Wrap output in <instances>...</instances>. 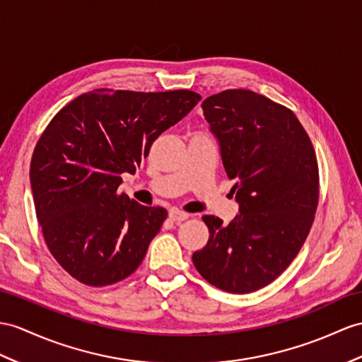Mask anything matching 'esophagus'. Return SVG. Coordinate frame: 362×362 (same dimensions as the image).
<instances>
[{"instance_id":"1","label":"esophagus","mask_w":362,"mask_h":362,"mask_svg":"<svg viewBox=\"0 0 362 362\" xmlns=\"http://www.w3.org/2000/svg\"><path fill=\"white\" fill-rule=\"evenodd\" d=\"M169 218L175 223H181V221H186V219L189 218V214H186V211H182V210H178V209H172L169 211Z\"/></svg>"}]
</instances>
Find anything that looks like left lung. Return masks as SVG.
<instances>
[{
  "instance_id": "1",
  "label": "left lung",
  "mask_w": 362,
  "mask_h": 362,
  "mask_svg": "<svg viewBox=\"0 0 362 362\" xmlns=\"http://www.w3.org/2000/svg\"><path fill=\"white\" fill-rule=\"evenodd\" d=\"M240 204L232 223L202 216L209 241L192 261L207 283L250 293L270 284L301 250L320 197L312 141L295 113L259 93L230 89L202 103Z\"/></svg>"
}]
</instances>
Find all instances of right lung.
I'll list each match as a JSON object with an SVG mask.
<instances>
[{
    "label": "right lung",
    "mask_w": 362,
    "mask_h": 362,
    "mask_svg": "<svg viewBox=\"0 0 362 362\" xmlns=\"http://www.w3.org/2000/svg\"><path fill=\"white\" fill-rule=\"evenodd\" d=\"M192 90L96 89L61 109L42 132L30 163V186L44 241L79 283H118L143 262L167 218L118 190L153 141L195 107Z\"/></svg>",
    "instance_id": "add662e5"
}]
</instances>
